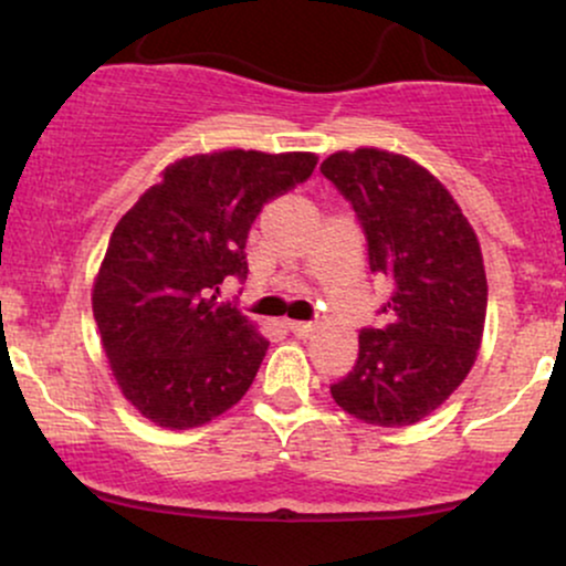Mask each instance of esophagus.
Listing matches in <instances>:
<instances>
[{
	"label": "esophagus",
	"mask_w": 566,
	"mask_h": 566,
	"mask_svg": "<svg viewBox=\"0 0 566 566\" xmlns=\"http://www.w3.org/2000/svg\"><path fill=\"white\" fill-rule=\"evenodd\" d=\"M287 329L292 335L303 337V335H308L311 329H314V324H311V322H287Z\"/></svg>",
	"instance_id": "obj_1"
}]
</instances>
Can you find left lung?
Here are the masks:
<instances>
[{
  "mask_svg": "<svg viewBox=\"0 0 566 566\" xmlns=\"http://www.w3.org/2000/svg\"><path fill=\"white\" fill-rule=\"evenodd\" d=\"M359 218L369 271L386 279V327L359 333V359L329 386L335 405L373 426L431 415L476 361L486 316L479 239L458 201L418 161L380 148L322 161Z\"/></svg>",
  "mask_w": 566,
  "mask_h": 566,
  "instance_id": "8db88e82",
  "label": "left lung"
}]
</instances>
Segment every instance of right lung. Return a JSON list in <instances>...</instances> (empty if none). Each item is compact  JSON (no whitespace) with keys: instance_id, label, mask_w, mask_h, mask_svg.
<instances>
[{"instance_id":"add662e5","label":"right lung","mask_w":566,"mask_h":566,"mask_svg":"<svg viewBox=\"0 0 566 566\" xmlns=\"http://www.w3.org/2000/svg\"><path fill=\"white\" fill-rule=\"evenodd\" d=\"M314 154L178 159L116 223L93 287L103 350L125 399L161 428L210 423L255 380L269 340L233 303L263 205L311 178Z\"/></svg>"}]
</instances>
